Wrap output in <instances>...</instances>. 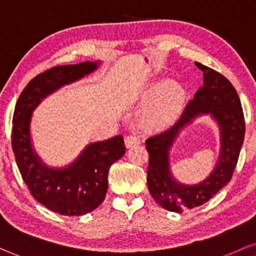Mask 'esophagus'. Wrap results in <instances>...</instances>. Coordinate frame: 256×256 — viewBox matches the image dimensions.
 <instances>
[{
  "instance_id": "34e87169",
  "label": "esophagus",
  "mask_w": 256,
  "mask_h": 256,
  "mask_svg": "<svg viewBox=\"0 0 256 256\" xmlns=\"http://www.w3.org/2000/svg\"><path fill=\"white\" fill-rule=\"evenodd\" d=\"M137 144H139V137L138 136H136V134H128V136H126L125 137V146L126 148H132V146L134 145H137Z\"/></svg>"
}]
</instances>
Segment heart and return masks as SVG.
I'll list each match as a JSON object with an SVG mask.
<instances>
[{
  "label": "heart",
  "instance_id": "1",
  "mask_svg": "<svg viewBox=\"0 0 256 256\" xmlns=\"http://www.w3.org/2000/svg\"><path fill=\"white\" fill-rule=\"evenodd\" d=\"M153 103L148 110L150 124L166 126L174 120L185 100L184 88L174 82H165L153 88L151 92Z\"/></svg>",
  "mask_w": 256,
  "mask_h": 256
}]
</instances>
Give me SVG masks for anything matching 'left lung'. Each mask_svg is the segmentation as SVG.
<instances>
[{"label": "left lung", "instance_id": "1", "mask_svg": "<svg viewBox=\"0 0 256 256\" xmlns=\"http://www.w3.org/2000/svg\"><path fill=\"white\" fill-rule=\"evenodd\" d=\"M204 72V85L186 105L178 122L145 142L148 152V186L162 208L184 212L208 202L232 179L244 144V118L240 98L230 80L218 71L196 63ZM200 114H210L220 128V156L216 168L196 186H184L169 170V148L178 131Z\"/></svg>", "mask_w": 256, "mask_h": 256}]
</instances>
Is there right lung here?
Here are the masks:
<instances>
[{
	"label": "right lung",
	"instance_id": "add662e5",
	"mask_svg": "<svg viewBox=\"0 0 256 256\" xmlns=\"http://www.w3.org/2000/svg\"><path fill=\"white\" fill-rule=\"evenodd\" d=\"M100 64L88 60L37 74L20 94L14 111L12 146L23 182L37 202L62 216H83L104 202L108 170L124 156V139L119 134L91 142L66 168H48L32 145V111L50 94L94 72Z\"/></svg>",
	"mask_w": 256,
	"mask_h": 256
}]
</instances>
